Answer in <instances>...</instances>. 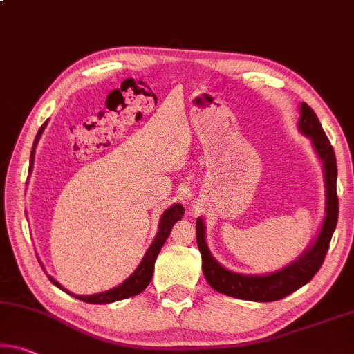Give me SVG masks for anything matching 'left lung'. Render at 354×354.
I'll return each instance as SVG.
<instances>
[{
    "label": "left lung",
    "instance_id": "obj_1",
    "mask_svg": "<svg viewBox=\"0 0 354 354\" xmlns=\"http://www.w3.org/2000/svg\"><path fill=\"white\" fill-rule=\"evenodd\" d=\"M299 129L302 133L312 138L313 148L323 162L324 181H326V217H324L315 244L295 263L277 272L269 274V276H243V274L227 271L212 258L205 241V223L201 218H197V244L201 260H203V274L207 283L218 293L245 301H279L310 282L323 265L339 217V198L337 187H335L337 162H335L333 145L319 124L318 116L307 104L301 105Z\"/></svg>",
    "mask_w": 354,
    "mask_h": 354
}]
</instances>
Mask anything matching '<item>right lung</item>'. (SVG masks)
<instances>
[{
	"instance_id": "right-lung-1",
	"label": "right lung",
	"mask_w": 354,
	"mask_h": 354,
	"mask_svg": "<svg viewBox=\"0 0 354 354\" xmlns=\"http://www.w3.org/2000/svg\"><path fill=\"white\" fill-rule=\"evenodd\" d=\"M46 124H47V121L44 122V124L41 126V129H39L36 140H35V147L37 145V140H39V137H41V133L44 131V127H46ZM32 160H35V148H32V151H31L30 171H31V167H32ZM183 216H184L183 205L176 203V205H173V206L168 207V209L164 212V214H162L157 236L154 238L153 244L149 245L147 255H145L142 263H140V266L136 269V271H133V274H132L131 277H129L127 280H124V282H122L121 285H118L116 288H111L109 291H104V293H97V295L78 296V295L69 293V291H67L64 287H61V285L56 282L55 279H52V277L48 276L50 282H52L53 285H56V287L61 288L63 291H66V293L75 296L77 299H82L83 302H89V304H110V302L127 299V298H131V296H136L138 293H142V291L149 285L151 279H153L154 261H156L157 255H159L162 245L165 244L167 238L170 236V232H171L173 225H175L178 221H181Z\"/></svg>"
}]
</instances>
